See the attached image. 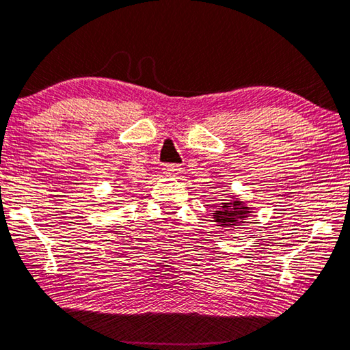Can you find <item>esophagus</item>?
I'll use <instances>...</instances> for the list:
<instances>
[{
	"mask_svg": "<svg viewBox=\"0 0 350 350\" xmlns=\"http://www.w3.org/2000/svg\"><path fill=\"white\" fill-rule=\"evenodd\" d=\"M180 170H181L180 164L167 163V164L163 165V172H164V174L167 175V176H174V175H176V174H180Z\"/></svg>",
	"mask_w": 350,
	"mask_h": 350,
	"instance_id": "esophagus-1",
	"label": "esophagus"
}]
</instances>
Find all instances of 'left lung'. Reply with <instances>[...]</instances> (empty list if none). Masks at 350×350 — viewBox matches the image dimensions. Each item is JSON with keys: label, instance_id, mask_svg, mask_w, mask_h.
<instances>
[{"label": "left lung", "instance_id": "8db88e82", "mask_svg": "<svg viewBox=\"0 0 350 350\" xmlns=\"http://www.w3.org/2000/svg\"><path fill=\"white\" fill-rule=\"evenodd\" d=\"M248 217V209L237 198L228 200L226 203H221V208L214 213V219L221 228H234L243 223Z\"/></svg>", "mask_w": 350, "mask_h": 350}]
</instances>
